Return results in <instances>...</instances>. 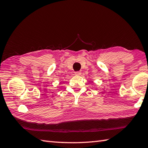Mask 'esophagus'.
I'll list each match as a JSON object with an SVG mask.
<instances>
[{
  "label": "esophagus",
  "instance_id": "obj_1",
  "mask_svg": "<svg viewBox=\"0 0 148 148\" xmlns=\"http://www.w3.org/2000/svg\"><path fill=\"white\" fill-rule=\"evenodd\" d=\"M81 74V72L80 71H77V72H74V74L76 75V76H80Z\"/></svg>",
  "mask_w": 148,
  "mask_h": 148
}]
</instances>
